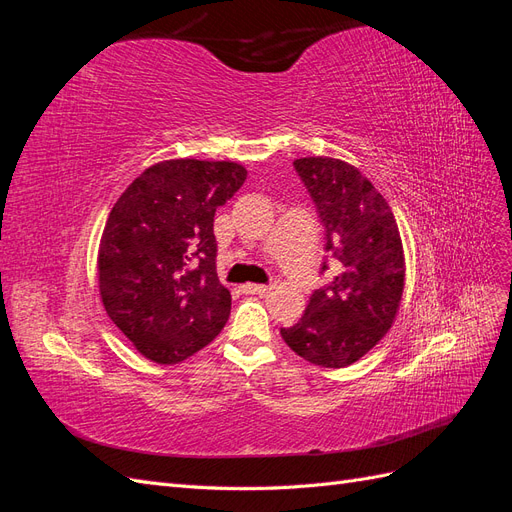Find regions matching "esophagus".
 <instances>
[{
  "label": "esophagus",
  "instance_id": "obj_1",
  "mask_svg": "<svg viewBox=\"0 0 512 512\" xmlns=\"http://www.w3.org/2000/svg\"><path fill=\"white\" fill-rule=\"evenodd\" d=\"M271 290V286L267 284H243L241 286V292L245 294H267Z\"/></svg>",
  "mask_w": 512,
  "mask_h": 512
}]
</instances>
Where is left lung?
Returning <instances> with one entry per match:
<instances>
[{
    "label": "left lung",
    "mask_w": 512,
    "mask_h": 512,
    "mask_svg": "<svg viewBox=\"0 0 512 512\" xmlns=\"http://www.w3.org/2000/svg\"><path fill=\"white\" fill-rule=\"evenodd\" d=\"M294 170L314 198L337 273L280 333L305 361L348 367L393 327L406 280L404 245L389 203L359 168L318 156L294 160Z\"/></svg>",
    "instance_id": "obj_1"
}]
</instances>
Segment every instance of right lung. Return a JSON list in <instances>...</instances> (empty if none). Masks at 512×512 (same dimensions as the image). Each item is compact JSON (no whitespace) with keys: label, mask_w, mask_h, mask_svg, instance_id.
<instances>
[{"label":"right lung","mask_w":512,"mask_h":512,"mask_svg":"<svg viewBox=\"0 0 512 512\" xmlns=\"http://www.w3.org/2000/svg\"><path fill=\"white\" fill-rule=\"evenodd\" d=\"M245 177L237 162H158L108 213L98 250L100 297L145 359L181 363L224 329L230 292L215 271L213 218Z\"/></svg>","instance_id":"1"}]
</instances>
